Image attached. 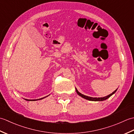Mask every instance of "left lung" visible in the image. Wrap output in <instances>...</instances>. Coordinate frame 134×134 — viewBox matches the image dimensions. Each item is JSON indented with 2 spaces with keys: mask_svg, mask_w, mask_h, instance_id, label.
Segmentation results:
<instances>
[{
  "mask_svg": "<svg viewBox=\"0 0 134 134\" xmlns=\"http://www.w3.org/2000/svg\"><path fill=\"white\" fill-rule=\"evenodd\" d=\"M75 90H76V93H77L79 96H81V97L83 98H85V99H87V100L92 101H102L105 100V99H108V98H109L111 96H112V95L113 94H115V93H116V91H117L118 89H116V90H115L114 91V92H113L112 93L110 94L109 95H108V96H105V97H98V98H97V97H91L86 96H85V95L82 94H81V93H79V92H78V90L76 89V88H75Z\"/></svg>",
  "mask_w": 134,
  "mask_h": 134,
  "instance_id": "1",
  "label": "left lung"
}]
</instances>
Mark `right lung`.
Segmentation results:
<instances>
[{"instance_id": "add662e5", "label": "right lung", "mask_w": 134, "mask_h": 134, "mask_svg": "<svg viewBox=\"0 0 134 134\" xmlns=\"http://www.w3.org/2000/svg\"><path fill=\"white\" fill-rule=\"evenodd\" d=\"M50 95V94H49ZM49 95H48V96H46V97H43V98H39V99H26V100H27V101H37V100H40V99H43V98H46L47 97H48V96H49Z\"/></svg>"}]
</instances>
